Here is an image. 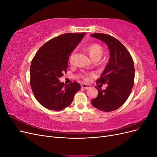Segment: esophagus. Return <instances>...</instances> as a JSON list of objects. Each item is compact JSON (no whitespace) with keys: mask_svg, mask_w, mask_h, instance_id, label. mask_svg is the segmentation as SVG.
<instances>
[{"mask_svg":"<svg viewBox=\"0 0 157 157\" xmlns=\"http://www.w3.org/2000/svg\"><path fill=\"white\" fill-rule=\"evenodd\" d=\"M81 87H82V88H84V89H86V90H87V89H88V88H90V87H91V86H90V84H81Z\"/></svg>","mask_w":157,"mask_h":157,"instance_id":"34e87169","label":"esophagus"}]
</instances>
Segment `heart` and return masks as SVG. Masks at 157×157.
<instances>
[{
  "mask_svg": "<svg viewBox=\"0 0 157 157\" xmlns=\"http://www.w3.org/2000/svg\"><path fill=\"white\" fill-rule=\"evenodd\" d=\"M87 51L93 60L100 59V58H101V56L103 55V48L101 47V46H100L98 44H93L92 45L89 46L87 48ZM75 54V50H74L72 52V54H71V56L69 57V62L71 64H73L74 62ZM81 77L85 80H87L88 79V75L86 73L82 74Z\"/></svg>",
  "mask_w": 157,
  "mask_h": 157,
  "instance_id": "obj_1",
  "label": "heart"
}]
</instances>
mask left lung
I'll return each mask as SVG.
<instances>
[{
	"mask_svg": "<svg viewBox=\"0 0 157 157\" xmlns=\"http://www.w3.org/2000/svg\"><path fill=\"white\" fill-rule=\"evenodd\" d=\"M90 36L105 42L110 52L109 62L96 82L108 85L105 90L99 88L92 105L102 111H115L125 103L132 92L135 76L134 61L125 46L113 36L102 33Z\"/></svg>",
	"mask_w": 157,
	"mask_h": 157,
	"instance_id": "1",
	"label": "left lung"
}]
</instances>
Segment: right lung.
I'll use <instances>...</instances> for the list:
<instances>
[{
    "instance_id": "obj_1",
    "label": "right lung",
    "mask_w": 157,
    "mask_h": 157,
    "mask_svg": "<svg viewBox=\"0 0 157 157\" xmlns=\"http://www.w3.org/2000/svg\"><path fill=\"white\" fill-rule=\"evenodd\" d=\"M86 33H65L46 42L37 51L30 67L33 94L45 108L60 111L69 106L81 88L77 82L66 85L59 78L67 71L69 56Z\"/></svg>"
}]
</instances>
